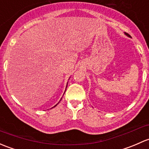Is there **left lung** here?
I'll use <instances>...</instances> for the list:
<instances>
[{
    "mask_svg": "<svg viewBox=\"0 0 149 149\" xmlns=\"http://www.w3.org/2000/svg\"><path fill=\"white\" fill-rule=\"evenodd\" d=\"M124 34H125V35H126V36H128V37H131V36H130V35H128V34L126 33H124Z\"/></svg>",
    "mask_w": 149,
    "mask_h": 149,
    "instance_id": "1",
    "label": "left lung"
}]
</instances>
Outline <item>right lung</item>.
Returning a JSON list of instances; mask_svg holds the SVG:
<instances>
[{
    "label": "right lung",
    "instance_id": "obj_1",
    "mask_svg": "<svg viewBox=\"0 0 149 149\" xmlns=\"http://www.w3.org/2000/svg\"><path fill=\"white\" fill-rule=\"evenodd\" d=\"M67 86H68V84H67ZM67 86H66V88H67ZM65 90H66V88H65ZM64 93H65V92H64ZM61 101V100H60V101H59V102H60V101ZM59 102H58V103H59ZM58 103H57V104H56V105H58ZM56 106H54V107H55V106H56Z\"/></svg>",
    "mask_w": 149,
    "mask_h": 149
}]
</instances>
